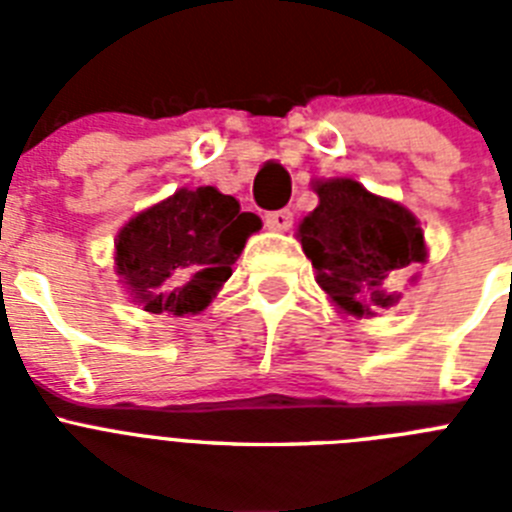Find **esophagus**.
Wrapping results in <instances>:
<instances>
[{"mask_svg": "<svg viewBox=\"0 0 512 512\" xmlns=\"http://www.w3.org/2000/svg\"><path fill=\"white\" fill-rule=\"evenodd\" d=\"M264 220L271 230H289L292 228V220H295V217H292V212L289 210H277V212H266Z\"/></svg>", "mask_w": 512, "mask_h": 512, "instance_id": "obj_1", "label": "esophagus"}]
</instances>
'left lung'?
Returning a JSON list of instances; mask_svg holds the SVG:
<instances>
[{
	"mask_svg": "<svg viewBox=\"0 0 512 512\" xmlns=\"http://www.w3.org/2000/svg\"><path fill=\"white\" fill-rule=\"evenodd\" d=\"M315 192L318 207L297 228L315 282L356 318L395 307L402 297L400 279L425 261L418 217L354 179L315 182Z\"/></svg>",
	"mask_w": 512,
	"mask_h": 512,
	"instance_id": "obj_1",
	"label": "left lung"
}]
</instances>
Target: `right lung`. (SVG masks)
Wrapping results in <instances>:
<instances>
[{
    "label": "right lung",
    "instance_id": "obj_1",
    "mask_svg": "<svg viewBox=\"0 0 512 512\" xmlns=\"http://www.w3.org/2000/svg\"><path fill=\"white\" fill-rule=\"evenodd\" d=\"M261 228L230 194L179 189L138 212L115 241V271L148 312L197 315L233 274L246 238Z\"/></svg>",
    "mask_w": 512,
    "mask_h": 512
}]
</instances>
